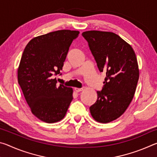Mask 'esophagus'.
Returning <instances> with one entry per match:
<instances>
[{"label": "esophagus", "instance_id": "obj_1", "mask_svg": "<svg viewBox=\"0 0 157 157\" xmlns=\"http://www.w3.org/2000/svg\"><path fill=\"white\" fill-rule=\"evenodd\" d=\"M75 91L76 92H80V91H83V89H79V88H75Z\"/></svg>", "mask_w": 157, "mask_h": 157}]
</instances>
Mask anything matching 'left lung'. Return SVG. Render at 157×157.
<instances>
[{
	"label": "left lung",
	"mask_w": 157,
	"mask_h": 157,
	"mask_svg": "<svg viewBox=\"0 0 157 157\" xmlns=\"http://www.w3.org/2000/svg\"><path fill=\"white\" fill-rule=\"evenodd\" d=\"M82 36L99 71L106 75L90 112L98 123H110L123 115L134 98L139 78L136 54L128 43L111 32L86 31Z\"/></svg>",
	"instance_id": "left-lung-1"
}]
</instances>
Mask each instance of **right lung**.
Wrapping results in <instances>:
<instances>
[{"label":"right lung","mask_w":157,"mask_h":157,"mask_svg":"<svg viewBox=\"0 0 157 157\" xmlns=\"http://www.w3.org/2000/svg\"><path fill=\"white\" fill-rule=\"evenodd\" d=\"M76 30H62L38 36L25 46L18 68V82L33 115L47 123L64 118L73 100V90L60 84L59 75L69 47L79 35Z\"/></svg>","instance_id":"1"}]
</instances>
